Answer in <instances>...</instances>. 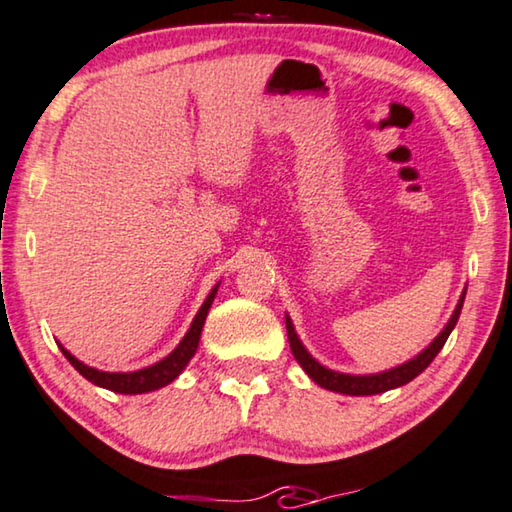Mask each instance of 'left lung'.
I'll use <instances>...</instances> for the list:
<instances>
[{
	"label": "left lung",
	"mask_w": 512,
	"mask_h": 512,
	"mask_svg": "<svg viewBox=\"0 0 512 512\" xmlns=\"http://www.w3.org/2000/svg\"><path fill=\"white\" fill-rule=\"evenodd\" d=\"M462 303H464V294L460 303H457V308L453 312L451 322L446 324V329L441 331L437 338L430 347L425 349V352L418 354L416 358H411L409 363L398 365V368L388 370V372H379V375H365V377H354V375H342V372H333L329 368H324V365H319L315 358H312L308 352H305V347L301 345L299 335H296L294 326H292V319L287 317V338H289V347H292V354L296 361L301 363V368L308 372L312 381H317L319 386L329 388V391L335 393H345V395H377V393H384V391H391V388H398L409 384L411 379H416L421 372L427 368L434 361V356L441 352V347L446 345L448 335L455 329L457 324V317H460V310H462Z\"/></svg>",
	"instance_id": "8db88e82"
}]
</instances>
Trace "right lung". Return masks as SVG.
I'll use <instances>...</instances> for the list:
<instances>
[{
  "instance_id": "add662e5",
  "label": "right lung",
  "mask_w": 512,
  "mask_h": 512,
  "mask_svg": "<svg viewBox=\"0 0 512 512\" xmlns=\"http://www.w3.org/2000/svg\"><path fill=\"white\" fill-rule=\"evenodd\" d=\"M218 292V285L211 289V294L207 296V301L202 303L200 312H197V317L193 319V324H190L188 333L183 335V340L179 342V347L174 349L170 356H165L163 361H158L156 365H151V368H144V370H137V372H101V370H94L89 368V365L80 363L78 358L73 354H68L64 347H61V352L68 358V363L73 365L75 370L80 372L82 377L89 379L91 384L101 386V388H108V391L114 393H126V395H137V393H149V391H156V388H163L170 384V381L177 379L181 375V370L186 368L190 358L195 356L197 352V345H200V335H202V326H204V319L209 315V308L213 303V296Z\"/></svg>"
}]
</instances>
